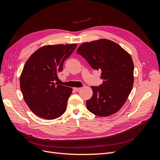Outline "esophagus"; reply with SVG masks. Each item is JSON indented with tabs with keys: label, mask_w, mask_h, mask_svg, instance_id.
Listing matches in <instances>:
<instances>
[{
	"label": "esophagus",
	"mask_w": 160,
	"mask_h": 160,
	"mask_svg": "<svg viewBox=\"0 0 160 160\" xmlns=\"http://www.w3.org/2000/svg\"><path fill=\"white\" fill-rule=\"evenodd\" d=\"M73 89H74L75 91H79L81 89V88H74Z\"/></svg>",
	"instance_id": "obj_1"
}]
</instances>
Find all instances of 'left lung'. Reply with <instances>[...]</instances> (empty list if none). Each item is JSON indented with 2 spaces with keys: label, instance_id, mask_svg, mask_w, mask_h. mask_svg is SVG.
<instances>
[{
  "label": "left lung",
  "instance_id": "8db88e82",
  "mask_svg": "<svg viewBox=\"0 0 160 160\" xmlns=\"http://www.w3.org/2000/svg\"><path fill=\"white\" fill-rule=\"evenodd\" d=\"M77 53L95 70H101L103 83L92 86L93 94L86 101L88 109L98 116L107 117L122 108L133 85L134 66L129 53L108 39L84 42Z\"/></svg>",
  "mask_w": 160,
  "mask_h": 160
}]
</instances>
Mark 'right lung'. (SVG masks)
I'll use <instances>...</instances> for the list:
<instances>
[{"label": "right lung", "mask_w": 160, "mask_h": 160, "mask_svg": "<svg viewBox=\"0 0 160 160\" xmlns=\"http://www.w3.org/2000/svg\"><path fill=\"white\" fill-rule=\"evenodd\" d=\"M77 44L46 45L28 58L20 77L24 99L36 115L54 119L65 113L72 89L57 85V73Z\"/></svg>", "instance_id": "add662e5"}]
</instances>
